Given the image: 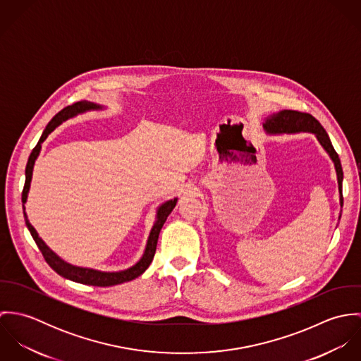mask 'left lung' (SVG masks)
Masks as SVG:
<instances>
[{
	"label": "left lung",
	"mask_w": 361,
	"mask_h": 361,
	"mask_svg": "<svg viewBox=\"0 0 361 361\" xmlns=\"http://www.w3.org/2000/svg\"><path fill=\"white\" fill-rule=\"evenodd\" d=\"M265 132L268 135H283V133H299V132H309L315 135L317 140L322 146V149L328 153L329 158L332 159L338 176V186H339V200L341 207L343 206V197H342V182H343V171L341 165L339 155L336 154L328 133L322 128V125L310 114L292 111V109H282L276 114H272L267 116V119L262 123ZM341 218V216H339Z\"/></svg>",
	"instance_id": "left-lung-1"
}]
</instances>
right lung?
I'll use <instances>...</instances> for the list:
<instances>
[{"label":"right lung","mask_w":361,"mask_h":361,"mask_svg":"<svg viewBox=\"0 0 361 361\" xmlns=\"http://www.w3.org/2000/svg\"><path fill=\"white\" fill-rule=\"evenodd\" d=\"M103 105L100 104L90 103V102H79V103L72 104L66 108H63L62 111H59L51 121L49 122V125L46 126L39 143L36 145V147L32 150V153L29 155L27 164H26V180H25V186H23V192H22V203H23V215H25V221H26V226L30 232V235L33 236L36 245L39 246L42 255L46 258V261L49 262V265L52 269L59 274L61 276L71 279L73 282L78 283H85V285H92V286H114V285H119L123 282H129L137 276H140L152 264L153 258H154L155 249H157V242H158V235L161 232L162 225L165 224L168 215L171 214V211L176 206L178 199H171L165 203H162L161 206L157 208V215H155V222L150 231L149 239H147V245L145 249V253L142 258L132 267L122 269V271H115V272H105V271H99V269H93V268H86V267H78V265H72L66 261H63L59 256H56L51 249L44 243V240L39 236L37 231L32 226V224L27 219V214L25 211V203L27 200V195H29V189H30V182H32V175H33V166L35 162L37 159V157L40 154L42 150V143L49 137V135L52 130L59 126L63 121L73 118L79 114L87 112V111H96V109H103Z\"/></svg>","instance_id":"add662e5"}]
</instances>
